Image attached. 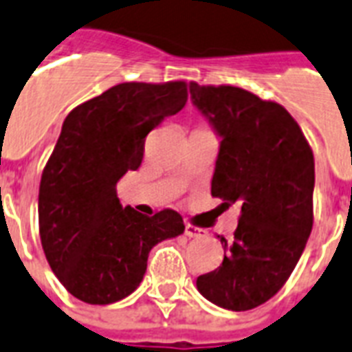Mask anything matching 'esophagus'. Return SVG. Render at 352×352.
<instances>
[{
	"label": "esophagus",
	"mask_w": 352,
	"mask_h": 352,
	"mask_svg": "<svg viewBox=\"0 0 352 352\" xmlns=\"http://www.w3.org/2000/svg\"><path fill=\"white\" fill-rule=\"evenodd\" d=\"M185 235L189 239H204L207 235V231L201 230V228H196V226L185 224Z\"/></svg>",
	"instance_id": "1"
}]
</instances>
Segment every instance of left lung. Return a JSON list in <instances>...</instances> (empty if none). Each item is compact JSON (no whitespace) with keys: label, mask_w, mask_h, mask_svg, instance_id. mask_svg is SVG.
<instances>
[{"label":"left lung","mask_w":352,"mask_h":352,"mask_svg":"<svg viewBox=\"0 0 352 352\" xmlns=\"http://www.w3.org/2000/svg\"><path fill=\"white\" fill-rule=\"evenodd\" d=\"M192 104L220 138L211 195L241 204L224 261L196 279L226 310L255 309L279 292L312 231L314 154L285 108L235 86L189 84Z\"/></svg>","instance_id":"8db88e82"}]
</instances>
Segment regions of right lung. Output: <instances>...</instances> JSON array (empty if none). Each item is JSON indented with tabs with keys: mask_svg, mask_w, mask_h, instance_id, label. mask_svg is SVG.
Masks as SVG:
<instances>
[{
	"mask_svg": "<svg viewBox=\"0 0 352 352\" xmlns=\"http://www.w3.org/2000/svg\"><path fill=\"white\" fill-rule=\"evenodd\" d=\"M187 102V84L124 82L69 111L43 168L40 239L53 274L77 299L110 305L139 287L157 242L184 233L173 209L145 217L117 198L141 165L145 138Z\"/></svg>",
	"mask_w": 352,
	"mask_h": 352,
	"instance_id": "right-lung-1",
	"label": "right lung"
}]
</instances>
